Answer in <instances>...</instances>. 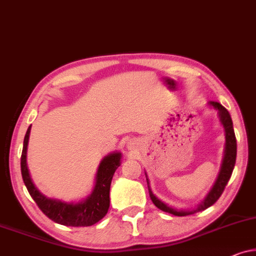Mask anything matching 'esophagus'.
I'll return each mask as SVG.
<instances>
[{"label":"esophagus","mask_w":256,"mask_h":256,"mask_svg":"<svg viewBox=\"0 0 256 256\" xmlns=\"http://www.w3.org/2000/svg\"><path fill=\"white\" fill-rule=\"evenodd\" d=\"M134 146V142H130V147H133Z\"/></svg>","instance_id":"esophagus-1"}]
</instances>
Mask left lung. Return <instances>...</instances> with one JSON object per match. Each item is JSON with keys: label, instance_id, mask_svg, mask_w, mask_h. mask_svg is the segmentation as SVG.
<instances>
[{"label": "left lung", "instance_id": "1", "mask_svg": "<svg viewBox=\"0 0 256 256\" xmlns=\"http://www.w3.org/2000/svg\"><path fill=\"white\" fill-rule=\"evenodd\" d=\"M208 106L210 109H214V111H217L219 122H220L222 126L224 128L226 142H225L224 156H222L220 170H219L217 180L214 181V186H212L210 192H208V195L204 197V200H202L200 204H197L196 206L190 208H172V206H170V205L164 203V202L159 200L156 195H154L152 189H150V180H148V178H147V174L145 172L147 186H148L150 197L154 203V205H156V208H159L160 210L168 212V214H172L174 216H178V217L194 214H196V212L203 211V210H205V208H210L211 205H214L216 202L218 200L219 197L222 196V192H224L226 184H228V182L230 181V178H231L233 169H234L236 159V134H234V130H233L232 118H231V116H230L228 111L226 110L220 103L208 102Z\"/></svg>", "mask_w": 256, "mask_h": 256}]
</instances>
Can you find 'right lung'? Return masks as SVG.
<instances>
[{
	"instance_id": "right-lung-1",
	"label": "right lung",
	"mask_w": 256,
	"mask_h": 256,
	"mask_svg": "<svg viewBox=\"0 0 256 256\" xmlns=\"http://www.w3.org/2000/svg\"><path fill=\"white\" fill-rule=\"evenodd\" d=\"M31 125L24 136L23 150L20 158V170L24 184L28 194L37 203L39 208L51 220L64 226H92L100 222L108 214L110 206V186L116 169L122 164V153L112 152L108 154L100 162L95 175V184L92 192L86 198L78 202H66L51 198L39 192L32 181L28 168L26 156Z\"/></svg>"
}]
</instances>
